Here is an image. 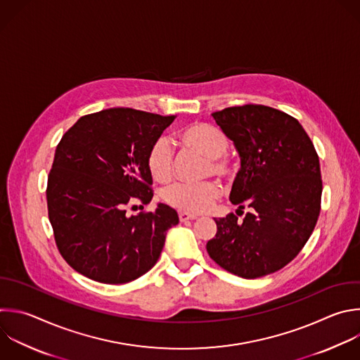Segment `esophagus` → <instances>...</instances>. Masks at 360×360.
<instances>
[{"instance_id":"esophagus-1","label":"esophagus","mask_w":360,"mask_h":360,"mask_svg":"<svg viewBox=\"0 0 360 360\" xmlns=\"http://www.w3.org/2000/svg\"><path fill=\"white\" fill-rule=\"evenodd\" d=\"M178 216H179V220H181V221L195 220V219H196V214H191V213H188V212H179Z\"/></svg>"}]
</instances>
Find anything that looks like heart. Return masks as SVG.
Instances as JSON below:
<instances>
[{
	"instance_id": "obj_1",
	"label": "heart",
	"mask_w": 360,
	"mask_h": 360,
	"mask_svg": "<svg viewBox=\"0 0 360 360\" xmlns=\"http://www.w3.org/2000/svg\"><path fill=\"white\" fill-rule=\"evenodd\" d=\"M175 140L186 150H193L207 157V171L221 178H231L237 171V161L226 150L229 147L227 136L216 126L207 123H191L179 129ZM148 174L155 182L165 184L174 175V155L169 143L165 139L155 140L146 157ZM220 186L213 181L200 184L175 182L162 191V199L167 205L182 212L202 213L220 196Z\"/></svg>"
}]
</instances>
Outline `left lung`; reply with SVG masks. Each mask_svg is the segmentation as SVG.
I'll return each instance as SVG.
<instances>
[{
  "mask_svg": "<svg viewBox=\"0 0 360 360\" xmlns=\"http://www.w3.org/2000/svg\"><path fill=\"white\" fill-rule=\"evenodd\" d=\"M212 115L242 168L230 192L237 216L214 219L217 231L206 250L231 274L269 276L294 260L314 231L322 195L318 154L298 120L277 108L245 104ZM246 205L251 210L240 221Z\"/></svg>",
  "mask_w": 360,
  "mask_h": 360,
  "instance_id": "8db88e82",
  "label": "left lung"
}]
</instances>
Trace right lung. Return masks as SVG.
<instances>
[{
	"label": "right lung",
	"instance_id": "add662e5",
	"mask_svg": "<svg viewBox=\"0 0 360 360\" xmlns=\"http://www.w3.org/2000/svg\"><path fill=\"white\" fill-rule=\"evenodd\" d=\"M175 117L107 108L80 117L59 141L48 175V216L60 256L84 277L124 284L160 259L178 213L162 203L154 212L127 210L151 202L147 151Z\"/></svg>",
	"mask_w": 360,
	"mask_h": 360
}]
</instances>
